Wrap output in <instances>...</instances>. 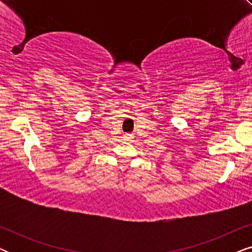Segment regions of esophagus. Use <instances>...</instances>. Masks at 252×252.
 <instances>
[{
	"mask_svg": "<svg viewBox=\"0 0 252 252\" xmlns=\"http://www.w3.org/2000/svg\"><path fill=\"white\" fill-rule=\"evenodd\" d=\"M124 137H125V140L128 141L129 139H132V134H125V135H124Z\"/></svg>",
	"mask_w": 252,
	"mask_h": 252,
	"instance_id": "obj_1",
	"label": "esophagus"
}]
</instances>
